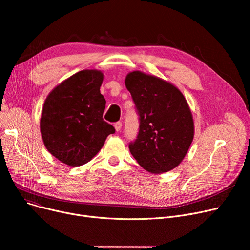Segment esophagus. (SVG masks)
<instances>
[{"instance_id": "34e87169", "label": "esophagus", "mask_w": 250, "mask_h": 250, "mask_svg": "<svg viewBox=\"0 0 250 250\" xmlns=\"http://www.w3.org/2000/svg\"><path fill=\"white\" fill-rule=\"evenodd\" d=\"M122 126H123L122 122H117V123L114 124V128H115L116 132H120V130L122 129Z\"/></svg>"}]
</instances>
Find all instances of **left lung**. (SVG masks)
<instances>
[{
  "label": "left lung",
  "instance_id": "8db88e82",
  "mask_svg": "<svg viewBox=\"0 0 250 250\" xmlns=\"http://www.w3.org/2000/svg\"><path fill=\"white\" fill-rule=\"evenodd\" d=\"M140 116L139 134L128 148L137 162L155 174L170 171L185 158L194 125L187 99L171 83L140 71L125 77Z\"/></svg>",
  "mask_w": 250,
  "mask_h": 250
}]
</instances>
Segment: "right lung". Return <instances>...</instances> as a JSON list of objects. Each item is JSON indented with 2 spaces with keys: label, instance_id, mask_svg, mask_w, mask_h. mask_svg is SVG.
I'll list each match as a JSON object with an SVG mask.
<instances>
[{
  "label": "right lung",
  "instance_id": "obj_1",
  "mask_svg": "<svg viewBox=\"0 0 250 250\" xmlns=\"http://www.w3.org/2000/svg\"><path fill=\"white\" fill-rule=\"evenodd\" d=\"M102 81L101 71H80L58 85L44 101L41 117L43 144L69 166L89 162L115 133L102 117L106 103L100 93Z\"/></svg>",
  "mask_w": 250,
  "mask_h": 250
}]
</instances>
